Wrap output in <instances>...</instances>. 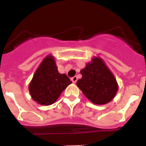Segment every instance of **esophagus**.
Returning a JSON list of instances; mask_svg holds the SVG:
<instances>
[{"label": "esophagus", "instance_id": "34e87169", "mask_svg": "<svg viewBox=\"0 0 146 146\" xmlns=\"http://www.w3.org/2000/svg\"><path fill=\"white\" fill-rule=\"evenodd\" d=\"M71 80H72V82H74V83H75V82L77 81V77H76V76H74V77H72V79H71Z\"/></svg>", "mask_w": 146, "mask_h": 146}]
</instances>
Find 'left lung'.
Returning <instances> with one entry per match:
<instances>
[{
	"mask_svg": "<svg viewBox=\"0 0 146 146\" xmlns=\"http://www.w3.org/2000/svg\"><path fill=\"white\" fill-rule=\"evenodd\" d=\"M82 78L77 86L88 99L96 104H104L113 100L118 90L117 81L102 59L94 57L80 71Z\"/></svg>",
	"mask_w": 146,
	"mask_h": 146,
	"instance_id": "obj_1",
	"label": "left lung"
}]
</instances>
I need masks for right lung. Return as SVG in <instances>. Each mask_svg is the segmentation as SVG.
Wrapping results in <instances>:
<instances>
[{
	"label": "right lung",
	"mask_w": 146,
	"mask_h": 146,
	"mask_svg": "<svg viewBox=\"0 0 146 146\" xmlns=\"http://www.w3.org/2000/svg\"><path fill=\"white\" fill-rule=\"evenodd\" d=\"M71 83L66 74L59 73L55 59L49 55L35 72L28 89L35 102L42 105H50Z\"/></svg>",
	"instance_id": "add662e5"
}]
</instances>
